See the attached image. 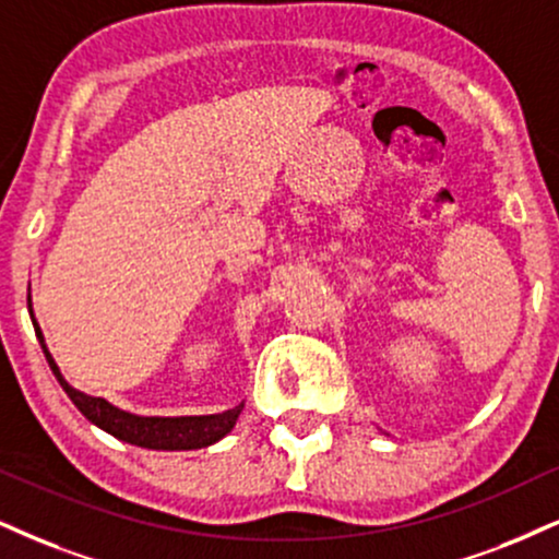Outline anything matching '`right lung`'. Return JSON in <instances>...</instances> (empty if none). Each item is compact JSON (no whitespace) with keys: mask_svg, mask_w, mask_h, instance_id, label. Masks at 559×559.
<instances>
[{"mask_svg":"<svg viewBox=\"0 0 559 559\" xmlns=\"http://www.w3.org/2000/svg\"><path fill=\"white\" fill-rule=\"evenodd\" d=\"M27 308H31V298H27ZM33 319V308H31ZM33 329L44 347V355L48 360V368L53 370L61 389L67 391V396L72 399L74 406L85 415L90 423L98 425L100 430L111 432L114 438L123 440V443H132L140 448H153V451H194V448H204L217 443L219 438H225L227 432L236 427V419L243 409V404L233 406V409L219 412V415H202V417H140L129 415V412L119 409V406L108 404L100 396H87L82 391L72 389L64 381V376L59 373L57 362H53L51 353L46 349L44 334H40L38 321L33 319Z\"/></svg>","mask_w":559,"mask_h":559,"instance_id":"obj_1","label":"right lung"}]
</instances>
